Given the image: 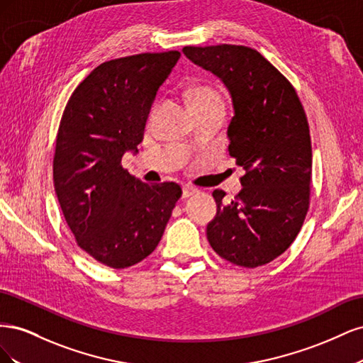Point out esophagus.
Masks as SVG:
<instances>
[{"label":"esophagus","mask_w":363,"mask_h":363,"mask_svg":"<svg viewBox=\"0 0 363 363\" xmlns=\"http://www.w3.org/2000/svg\"><path fill=\"white\" fill-rule=\"evenodd\" d=\"M196 192H199V189L196 188H194V186H184L183 188V199H189V196H192V195H195Z\"/></svg>","instance_id":"34e87169"}]
</instances>
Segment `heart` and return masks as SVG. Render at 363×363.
<instances>
[{"mask_svg": "<svg viewBox=\"0 0 363 363\" xmlns=\"http://www.w3.org/2000/svg\"><path fill=\"white\" fill-rule=\"evenodd\" d=\"M189 101L192 108L204 106V104H211V103H219V96L208 87H194V89L189 92Z\"/></svg>", "mask_w": 363, "mask_h": 363, "instance_id": "1", "label": "heart"}]
</instances>
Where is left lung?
I'll list each match as a JSON object with an SVG mask.
<instances>
[{
  "label": "left lung",
  "instance_id": "left-lung-1",
  "mask_svg": "<svg viewBox=\"0 0 363 363\" xmlns=\"http://www.w3.org/2000/svg\"><path fill=\"white\" fill-rule=\"evenodd\" d=\"M183 54L227 87L235 111L228 152L245 169L233 201L213 191L208 244L235 265H265L289 248L309 208L312 145L304 108L292 84L256 50L224 43L184 47Z\"/></svg>",
  "mask_w": 363,
  "mask_h": 363
}]
</instances>
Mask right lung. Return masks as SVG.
<instances>
[{"label": "right lung", "instance_id": "right-lung-1", "mask_svg": "<svg viewBox=\"0 0 363 363\" xmlns=\"http://www.w3.org/2000/svg\"><path fill=\"white\" fill-rule=\"evenodd\" d=\"M179 51L104 62L77 86L60 121L54 188L77 244L103 265L128 268L156 250L177 183L148 184L121 167L138 152L156 94Z\"/></svg>", "mask_w": 363, "mask_h": 363}]
</instances>
